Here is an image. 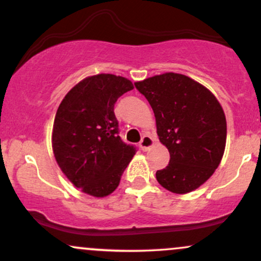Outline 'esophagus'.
Here are the masks:
<instances>
[{"label": "esophagus", "mask_w": 261, "mask_h": 261, "mask_svg": "<svg viewBox=\"0 0 261 261\" xmlns=\"http://www.w3.org/2000/svg\"><path fill=\"white\" fill-rule=\"evenodd\" d=\"M153 145H154V140L152 139L149 135H143L142 140H141L140 142V147L142 148V151H148V149Z\"/></svg>", "instance_id": "1"}]
</instances>
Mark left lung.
Listing matches in <instances>:
<instances>
[{"label":"left lung","instance_id":"obj_1","mask_svg":"<svg viewBox=\"0 0 261 261\" xmlns=\"http://www.w3.org/2000/svg\"><path fill=\"white\" fill-rule=\"evenodd\" d=\"M154 113L160 141L170 160L157 181L174 194H188L208 180L222 160L226 115L214 93L185 74L167 72L135 82Z\"/></svg>","mask_w":261,"mask_h":261}]
</instances>
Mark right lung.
Here are the masks:
<instances>
[{"instance_id":"obj_1","label":"right lung","mask_w":261,"mask_h":261,"mask_svg":"<svg viewBox=\"0 0 261 261\" xmlns=\"http://www.w3.org/2000/svg\"><path fill=\"white\" fill-rule=\"evenodd\" d=\"M134 89L130 80L100 73L80 81L60 103L51 145L56 163L76 188L106 197L118 188L136 148L119 136L114 104Z\"/></svg>"}]
</instances>
